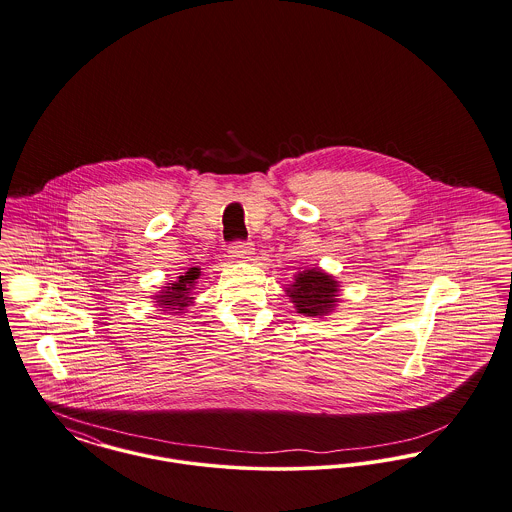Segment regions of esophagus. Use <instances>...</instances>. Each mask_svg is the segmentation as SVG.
<instances>
[{
	"label": "esophagus",
	"mask_w": 512,
	"mask_h": 512,
	"mask_svg": "<svg viewBox=\"0 0 512 512\" xmlns=\"http://www.w3.org/2000/svg\"><path fill=\"white\" fill-rule=\"evenodd\" d=\"M230 257L236 261H249L253 257V243L249 241H236L230 247Z\"/></svg>",
	"instance_id": "obj_1"
}]
</instances>
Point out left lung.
I'll return each mask as SVG.
<instances>
[{"label":"left lung","mask_w":512,"mask_h":512,"mask_svg":"<svg viewBox=\"0 0 512 512\" xmlns=\"http://www.w3.org/2000/svg\"><path fill=\"white\" fill-rule=\"evenodd\" d=\"M288 298L305 317H325L338 303V282L321 269H305L286 288Z\"/></svg>","instance_id":"obj_1"}]
</instances>
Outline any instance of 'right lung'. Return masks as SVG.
I'll return each mask as SVG.
<instances>
[{
  "instance_id": "obj_1",
  "label": "right lung",
  "mask_w": 512,
  "mask_h": 512,
  "mask_svg": "<svg viewBox=\"0 0 512 512\" xmlns=\"http://www.w3.org/2000/svg\"><path fill=\"white\" fill-rule=\"evenodd\" d=\"M199 276H201V269L191 267L185 274L178 276V280L174 284L164 286V290L158 296H154V300L162 307V311H174V313L185 311L189 301L193 300L191 292H193Z\"/></svg>"
}]
</instances>
